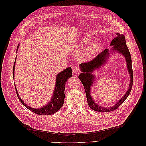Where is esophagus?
<instances>
[{
    "label": "esophagus",
    "mask_w": 146,
    "mask_h": 146,
    "mask_svg": "<svg viewBox=\"0 0 146 146\" xmlns=\"http://www.w3.org/2000/svg\"><path fill=\"white\" fill-rule=\"evenodd\" d=\"M80 70H79V68L77 67V66H74L73 68H72V72H73V73H74V74H76V73H78L79 72V71Z\"/></svg>",
    "instance_id": "1"
}]
</instances>
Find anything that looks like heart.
I'll use <instances>...</instances> for the list:
<instances>
[{"label":"heart","mask_w":146,"mask_h":146,"mask_svg":"<svg viewBox=\"0 0 146 146\" xmlns=\"http://www.w3.org/2000/svg\"><path fill=\"white\" fill-rule=\"evenodd\" d=\"M89 44V40L88 38H85L81 42V45L82 46H86ZM98 49V45L96 43H92L90 44L87 48L85 52V56L88 58L92 57L95 55Z\"/></svg>","instance_id":"heart-1"}]
</instances>
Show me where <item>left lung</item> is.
<instances>
[{"instance_id": "left-lung-1", "label": "left lung", "mask_w": 146, "mask_h": 146, "mask_svg": "<svg viewBox=\"0 0 146 146\" xmlns=\"http://www.w3.org/2000/svg\"><path fill=\"white\" fill-rule=\"evenodd\" d=\"M117 36L115 38L111 41L110 45L113 46L111 50L116 51V52L121 54L125 58L127 62V67L130 76V83L129 84L128 90L124 96L118 101V102L114 106L109 108H104L98 105L94 101L90 95V91L92 85H93L94 80L95 78L94 76L91 74L94 70L98 69L102 65H103L107 59V57L109 56V50L108 49H105L101 54H98L96 58H94L91 61L84 62L80 64L81 71L82 73L78 76L79 79L82 83L85 91V94L88 101V104L89 107L94 111H98V112H110V111H114L117 109L119 106H121L123 102L126 100V98L129 96L131 92V88L133 84V72L132 68V62L131 55L128 50L125 43V38L123 34L117 33Z\"/></svg>"}]
</instances>
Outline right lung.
<instances>
[{
    "instance_id": "right-lung-1",
    "label": "right lung",
    "mask_w": 146,
    "mask_h": 146,
    "mask_svg": "<svg viewBox=\"0 0 146 146\" xmlns=\"http://www.w3.org/2000/svg\"><path fill=\"white\" fill-rule=\"evenodd\" d=\"M19 48V45L18 46V48ZM18 50V49H17ZM15 61L13 65V75L14 76L15 73ZM72 76V69L71 67H68L66 68L65 70L61 71L56 75V83L55 86L54 92L52 96V98L50 99V102L47 104H46L44 107L40 108H33L27 106V104H25V102L21 99L18 92L17 91L16 86L15 85L16 92L17 94L19 100L22 102V104L28 110L32 111L33 113H35L38 115H50L54 114L55 113L61 108L64 102L65 98V86L66 84V81L70 79Z\"/></svg>"
}]
</instances>
